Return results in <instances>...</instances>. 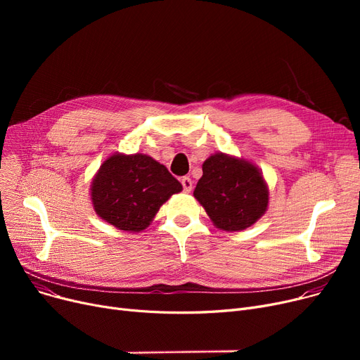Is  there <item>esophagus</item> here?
<instances>
[{"instance_id":"1","label":"esophagus","mask_w":360,"mask_h":360,"mask_svg":"<svg viewBox=\"0 0 360 360\" xmlns=\"http://www.w3.org/2000/svg\"><path fill=\"white\" fill-rule=\"evenodd\" d=\"M181 184H182V188H184L185 193H191V190H193V181H191V178H188V176L182 178Z\"/></svg>"}]
</instances>
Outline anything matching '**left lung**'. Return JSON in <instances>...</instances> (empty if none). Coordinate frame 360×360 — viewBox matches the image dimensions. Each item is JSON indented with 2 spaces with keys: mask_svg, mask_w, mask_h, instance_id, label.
<instances>
[{
  "mask_svg": "<svg viewBox=\"0 0 360 360\" xmlns=\"http://www.w3.org/2000/svg\"><path fill=\"white\" fill-rule=\"evenodd\" d=\"M194 197L216 228L236 232L250 228L267 212L269 186L251 162L216 153L202 163Z\"/></svg>",
  "mask_w": 360,
  "mask_h": 360,
  "instance_id": "8db88e82",
  "label": "left lung"
}]
</instances>
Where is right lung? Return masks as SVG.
I'll return each mask as SVG.
<instances>
[{
    "instance_id": "1",
    "label": "right lung",
    "mask_w": 360,
    "mask_h": 360,
    "mask_svg": "<svg viewBox=\"0 0 360 360\" xmlns=\"http://www.w3.org/2000/svg\"><path fill=\"white\" fill-rule=\"evenodd\" d=\"M90 190L101 219L125 232H141L182 185L153 158L115 153L102 163Z\"/></svg>"
}]
</instances>
